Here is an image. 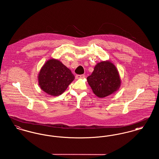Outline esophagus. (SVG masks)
Wrapping results in <instances>:
<instances>
[{
  "label": "esophagus",
  "mask_w": 159,
  "mask_h": 159,
  "mask_svg": "<svg viewBox=\"0 0 159 159\" xmlns=\"http://www.w3.org/2000/svg\"><path fill=\"white\" fill-rule=\"evenodd\" d=\"M85 77V75H75V78L77 79H84Z\"/></svg>",
  "instance_id": "esophagus-1"
}]
</instances>
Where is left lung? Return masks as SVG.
<instances>
[{"mask_svg":"<svg viewBox=\"0 0 159 159\" xmlns=\"http://www.w3.org/2000/svg\"><path fill=\"white\" fill-rule=\"evenodd\" d=\"M87 81L93 93L99 98L115 93L121 84L119 72L110 61L97 63L93 73L87 77Z\"/></svg>","mask_w":159,"mask_h":159,"instance_id":"left-lung-1","label":"left lung"}]
</instances>
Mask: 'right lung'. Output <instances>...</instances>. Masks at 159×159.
Segmentation results:
<instances>
[{
    "instance_id": "right-lung-1",
    "label": "right lung",
    "mask_w": 159,
    "mask_h": 159,
    "mask_svg": "<svg viewBox=\"0 0 159 159\" xmlns=\"http://www.w3.org/2000/svg\"><path fill=\"white\" fill-rule=\"evenodd\" d=\"M75 78L69 68L53 58L46 61L38 75L41 89L47 94L55 97L63 93Z\"/></svg>"
}]
</instances>
